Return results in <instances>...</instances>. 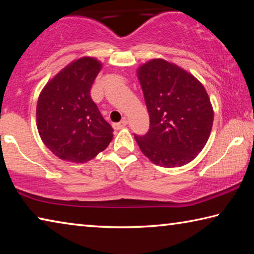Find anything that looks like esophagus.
I'll list each match as a JSON object with an SVG mask.
<instances>
[{"instance_id": "34e87169", "label": "esophagus", "mask_w": 254, "mask_h": 254, "mask_svg": "<svg viewBox=\"0 0 254 254\" xmlns=\"http://www.w3.org/2000/svg\"><path fill=\"white\" fill-rule=\"evenodd\" d=\"M127 121L126 119H123L121 122L113 123V127L115 128V130H120V128H123L124 127H127Z\"/></svg>"}]
</instances>
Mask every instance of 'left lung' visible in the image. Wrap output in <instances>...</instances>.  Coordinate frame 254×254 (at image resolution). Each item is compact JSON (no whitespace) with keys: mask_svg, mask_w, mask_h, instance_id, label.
<instances>
[{"mask_svg":"<svg viewBox=\"0 0 254 254\" xmlns=\"http://www.w3.org/2000/svg\"><path fill=\"white\" fill-rule=\"evenodd\" d=\"M150 127L134 137L141 151L158 166L190 162L207 142L214 112L207 92L194 76L175 64L152 59L137 69Z\"/></svg>","mask_w":254,"mask_h":254,"instance_id":"obj_1","label":"left lung"}]
</instances>
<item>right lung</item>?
Returning a JSON list of instances; mask_svg holds the SVG:
<instances>
[{"instance_id": "add662e5", "label": "right lung", "mask_w": 254, "mask_h": 254, "mask_svg": "<svg viewBox=\"0 0 254 254\" xmlns=\"http://www.w3.org/2000/svg\"><path fill=\"white\" fill-rule=\"evenodd\" d=\"M101 68L94 58L77 59L58 72L38 98V131L46 147L62 160H91L113 139V128L91 97Z\"/></svg>"}]
</instances>
